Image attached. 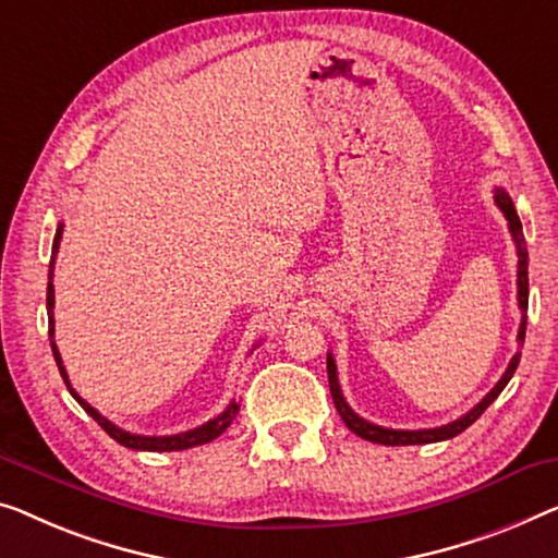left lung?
Returning <instances> with one entry per match:
<instances>
[{"mask_svg":"<svg viewBox=\"0 0 558 558\" xmlns=\"http://www.w3.org/2000/svg\"><path fill=\"white\" fill-rule=\"evenodd\" d=\"M494 199L498 205V210L504 213V218L509 220V230H511V238L513 243H517V253H519V307H521V326H519V345H523V338H526V311H529V251H526V243H523V228H521V220H519V213L517 207H513L511 197L506 190L496 187ZM521 361V353H517L509 363V368L501 376V380L488 390L484 396V401L473 405V409L461 415V418H456L451 423H446V426H438V428H421V430H398V428H384V426H376V423L361 418L359 413H355L351 405L345 403L343 393H340V386H338V371H336V361H332V355L328 353V384H330V396H332V403H336V409L340 413V418L348 428L353 430L355 436H361L365 440H371V444H384V446H415V444H436V440H446V438H453L459 436L461 430H465L471 426L473 421L478 418L481 413H484L488 405H492L498 393L506 388L509 384L513 373H517V365Z\"/></svg>","mask_w":558,"mask_h":558,"instance_id":"left-lung-1","label":"left lung"}]
</instances>
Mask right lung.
Wrapping results in <instances>:
<instances>
[{
    "label": "right lung",
    "mask_w": 558,
    "mask_h": 558,
    "mask_svg": "<svg viewBox=\"0 0 558 558\" xmlns=\"http://www.w3.org/2000/svg\"><path fill=\"white\" fill-rule=\"evenodd\" d=\"M62 222L57 226V235H54V243H52V260H49V282H47V315H49V343H52V353H54V361H57V368H60L62 378H64V386L70 390L74 401H77L82 409H85L93 418L99 423V426L105 428L107 436H112L118 440L120 446L124 448H132V451H185V448H193V446H203V444H210V440L218 438L222 430H226L232 418H235L238 411H240V403L238 401H230V405L220 415H215L213 421L203 423V426H197L193 430H185V434H174V436H140V434H130V430H122L120 426H114L112 421H107L102 413L97 409H93L85 398H82L77 390L72 388L70 378H66V371L62 365V355L57 351V343H54V286H52V270H54V257L57 251H60V240H62Z\"/></svg>",
    "instance_id": "right-lung-1"
}]
</instances>
